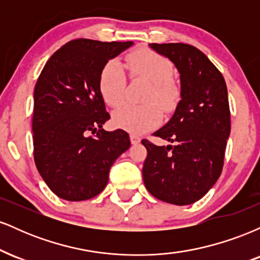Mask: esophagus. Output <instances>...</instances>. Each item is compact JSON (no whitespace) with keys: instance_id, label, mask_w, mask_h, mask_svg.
I'll return each instance as SVG.
<instances>
[{"instance_id":"esophagus-1","label":"esophagus","mask_w":260,"mask_h":260,"mask_svg":"<svg viewBox=\"0 0 260 260\" xmlns=\"http://www.w3.org/2000/svg\"><path fill=\"white\" fill-rule=\"evenodd\" d=\"M131 143L132 144H138V143H140V138L136 134H131Z\"/></svg>"}]
</instances>
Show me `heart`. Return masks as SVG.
<instances>
[{
	"label": "heart",
	"mask_w": 260,
	"mask_h": 260,
	"mask_svg": "<svg viewBox=\"0 0 260 260\" xmlns=\"http://www.w3.org/2000/svg\"><path fill=\"white\" fill-rule=\"evenodd\" d=\"M126 66L133 78H142L150 83L145 91L144 105H124L116 110L112 122L134 134L151 129L161 120V112L171 111L177 103L180 89L174 79V67L168 58L153 50L142 49L131 52ZM99 89L103 99L109 106L121 105L126 95V73L120 62L111 61L103 68L99 79Z\"/></svg>",
	"instance_id": "heart-1"
}]
</instances>
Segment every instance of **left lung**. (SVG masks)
<instances>
[{"label":"left lung","instance_id":"1","mask_svg":"<svg viewBox=\"0 0 260 260\" xmlns=\"http://www.w3.org/2000/svg\"><path fill=\"white\" fill-rule=\"evenodd\" d=\"M175 64L180 74V103L165 126L154 134L174 145L151 144L143 181L151 196L175 205L199 201L220 177L230 137L228 88L207 56L187 44H149Z\"/></svg>","mask_w":260,"mask_h":260}]
</instances>
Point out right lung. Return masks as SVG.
I'll list each match as a JSON object with an SVG mask.
<instances>
[{
  "instance_id": "obj_1",
  "label": "right lung",
  "mask_w": 260,
  "mask_h": 260,
  "mask_svg": "<svg viewBox=\"0 0 260 260\" xmlns=\"http://www.w3.org/2000/svg\"><path fill=\"white\" fill-rule=\"evenodd\" d=\"M132 45L70 41L50 57L39 77L32 113L35 165L64 201H86L103 192L113 162L131 147L123 129L103 128L110 115L99 79L107 62Z\"/></svg>"
}]
</instances>
